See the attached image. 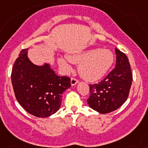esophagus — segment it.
I'll use <instances>...</instances> for the list:
<instances>
[{
  "label": "esophagus",
  "mask_w": 148,
  "mask_h": 148,
  "mask_svg": "<svg viewBox=\"0 0 148 148\" xmlns=\"http://www.w3.org/2000/svg\"><path fill=\"white\" fill-rule=\"evenodd\" d=\"M78 82H79V80H78V79H75V78H74V77H72L71 78V85H76Z\"/></svg>",
  "instance_id": "obj_1"
}]
</instances>
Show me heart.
<instances>
[{
    "instance_id": "1",
    "label": "heart",
    "mask_w": 148,
    "mask_h": 148,
    "mask_svg": "<svg viewBox=\"0 0 148 148\" xmlns=\"http://www.w3.org/2000/svg\"><path fill=\"white\" fill-rule=\"evenodd\" d=\"M71 63L79 64L80 75L88 81H97L107 73L113 62V53L109 50L93 49L67 57ZM60 65L66 70L70 66L66 61L59 60Z\"/></svg>"
}]
</instances>
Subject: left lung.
<instances>
[{"instance_id": "8db88e82", "label": "left lung", "mask_w": 148, "mask_h": 148, "mask_svg": "<svg viewBox=\"0 0 148 148\" xmlns=\"http://www.w3.org/2000/svg\"><path fill=\"white\" fill-rule=\"evenodd\" d=\"M115 51L116 61L114 69L99 83L89 85L90 95L88 103L101 113H110L125 103L132 82L128 57L117 48Z\"/></svg>"}]
</instances>
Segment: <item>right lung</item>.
I'll return each mask as SVG.
<instances>
[{
  "instance_id": "1",
  "label": "right lung",
  "mask_w": 148,
  "mask_h": 148,
  "mask_svg": "<svg viewBox=\"0 0 148 148\" xmlns=\"http://www.w3.org/2000/svg\"><path fill=\"white\" fill-rule=\"evenodd\" d=\"M11 80L17 101L28 113L47 117L60 107L62 94L71 86L70 78L58 76L49 65L38 66L27 57V49L20 51L13 64Z\"/></svg>"
}]
</instances>
